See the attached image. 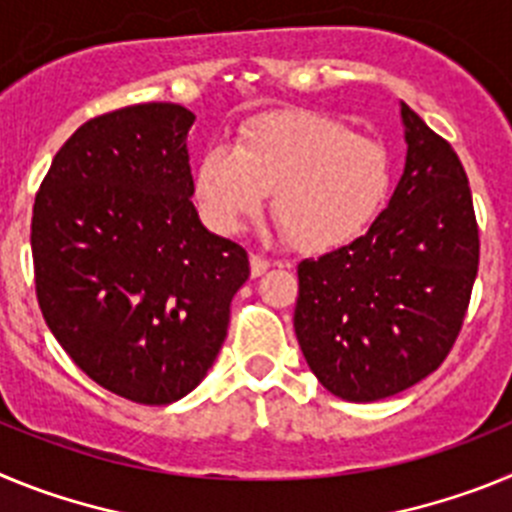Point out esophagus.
Instances as JSON below:
<instances>
[{
	"label": "esophagus",
	"mask_w": 512,
	"mask_h": 512,
	"mask_svg": "<svg viewBox=\"0 0 512 512\" xmlns=\"http://www.w3.org/2000/svg\"><path fill=\"white\" fill-rule=\"evenodd\" d=\"M269 261L264 259V256H259V253H251V277H261V274H266V269H269Z\"/></svg>",
	"instance_id": "obj_1"
}]
</instances>
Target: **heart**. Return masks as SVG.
Listing matches in <instances>:
<instances>
[{"label": "heart", "mask_w": 512, "mask_h": 512, "mask_svg": "<svg viewBox=\"0 0 512 512\" xmlns=\"http://www.w3.org/2000/svg\"><path fill=\"white\" fill-rule=\"evenodd\" d=\"M382 143L312 110L266 112L243 122L235 146L212 143L194 164V197L215 233L233 235L271 210L289 243L328 253L372 228L390 194Z\"/></svg>", "instance_id": "b5f03b06"}]
</instances>
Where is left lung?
Returning a JSON list of instances; mask_svg holds the SVG:
<instances>
[{
	"label": "left lung",
	"instance_id": "1",
	"mask_svg": "<svg viewBox=\"0 0 512 512\" xmlns=\"http://www.w3.org/2000/svg\"><path fill=\"white\" fill-rule=\"evenodd\" d=\"M405 169L354 243L297 266L295 333L330 395L374 402L436 372L454 346L479 264L467 174L454 148L400 102Z\"/></svg>",
	"mask_w": 512,
	"mask_h": 512
}]
</instances>
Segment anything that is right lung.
Instances as JSON below:
<instances>
[{
	"instance_id": "obj_1",
	"label": "right lung",
	"mask_w": 512,
	"mask_h": 512,
	"mask_svg": "<svg viewBox=\"0 0 512 512\" xmlns=\"http://www.w3.org/2000/svg\"><path fill=\"white\" fill-rule=\"evenodd\" d=\"M192 122L171 102L84 122L33 207L45 323L81 372L140 405L182 400L205 379L251 274L248 253L192 205Z\"/></svg>"
}]
</instances>
